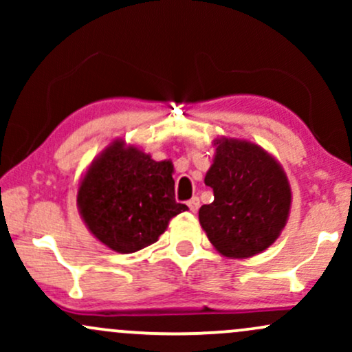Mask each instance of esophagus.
<instances>
[{
    "mask_svg": "<svg viewBox=\"0 0 352 352\" xmlns=\"http://www.w3.org/2000/svg\"><path fill=\"white\" fill-rule=\"evenodd\" d=\"M188 208H190V212L192 213H197L199 212V207H200V200L197 199V197H193V199H190L188 200Z\"/></svg>",
    "mask_w": 352,
    "mask_h": 352,
    "instance_id": "1",
    "label": "esophagus"
}]
</instances>
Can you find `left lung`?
<instances>
[{"mask_svg": "<svg viewBox=\"0 0 352 352\" xmlns=\"http://www.w3.org/2000/svg\"><path fill=\"white\" fill-rule=\"evenodd\" d=\"M205 175L213 201L199 220L210 243L227 258H250L280 236L292 208V187L281 164L250 140L217 137Z\"/></svg>", "mask_w": 352, "mask_h": 352, "instance_id": "left-lung-1", "label": "left lung"}]
</instances>
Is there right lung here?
<instances>
[{"label": "right lung", "instance_id": "add662e5", "mask_svg": "<svg viewBox=\"0 0 352 352\" xmlns=\"http://www.w3.org/2000/svg\"><path fill=\"white\" fill-rule=\"evenodd\" d=\"M172 160H153L116 139L92 160L78 187L79 215L100 243L134 253L155 243L168 221L188 210L175 201Z\"/></svg>", "mask_w": 352, "mask_h": 352}]
</instances>
